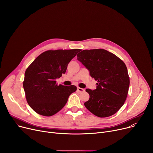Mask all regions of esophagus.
Listing matches in <instances>:
<instances>
[{"mask_svg": "<svg viewBox=\"0 0 153 153\" xmlns=\"http://www.w3.org/2000/svg\"><path fill=\"white\" fill-rule=\"evenodd\" d=\"M77 91L79 92H83L85 91L84 89H82V88H80V87H77Z\"/></svg>", "mask_w": 153, "mask_h": 153, "instance_id": "1", "label": "esophagus"}]
</instances>
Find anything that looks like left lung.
<instances>
[{
    "mask_svg": "<svg viewBox=\"0 0 153 153\" xmlns=\"http://www.w3.org/2000/svg\"><path fill=\"white\" fill-rule=\"evenodd\" d=\"M77 57L98 82L95 90H85L90 97L84 103L85 107L99 117L113 115L123 106L129 89L130 78L125 64L114 54L103 49L83 50Z\"/></svg>",
    "mask_w": 153,
    "mask_h": 153,
    "instance_id": "1",
    "label": "left lung"
}]
</instances>
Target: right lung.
I'll use <instances>...</instances> for the list:
<instances>
[{
    "mask_svg": "<svg viewBox=\"0 0 153 153\" xmlns=\"http://www.w3.org/2000/svg\"><path fill=\"white\" fill-rule=\"evenodd\" d=\"M80 51H45L26 69L23 89L28 105L37 114L50 117L58 113L66 105L69 95L77 90L73 85H58L56 80L65 73L69 62Z\"/></svg>",
    "mask_w": 153,
    "mask_h": 153,
    "instance_id": "right-lung-1",
    "label": "right lung"
}]
</instances>
